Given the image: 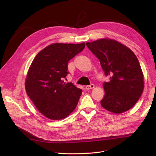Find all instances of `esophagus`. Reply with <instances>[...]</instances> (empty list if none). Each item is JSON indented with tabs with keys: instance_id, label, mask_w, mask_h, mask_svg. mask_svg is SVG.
Instances as JSON below:
<instances>
[{
	"instance_id": "1",
	"label": "esophagus",
	"mask_w": 156,
	"mask_h": 156,
	"mask_svg": "<svg viewBox=\"0 0 156 156\" xmlns=\"http://www.w3.org/2000/svg\"><path fill=\"white\" fill-rule=\"evenodd\" d=\"M94 87H95V85L94 84H91V85H87L85 87V88L87 90H90V89L94 88Z\"/></svg>"
}]
</instances>
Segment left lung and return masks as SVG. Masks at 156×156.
Masks as SVG:
<instances>
[{
    "label": "left lung",
    "mask_w": 156,
    "mask_h": 156,
    "mask_svg": "<svg viewBox=\"0 0 156 156\" xmlns=\"http://www.w3.org/2000/svg\"><path fill=\"white\" fill-rule=\"evenodd\" d=\"M87 47L98 59L108 82L103 86L105 95L102 107L120 114L132 108L144 90V75L136 56L117 41L101 39L87 42Z\"/></svg>",
    "instance_id": "obj_1"
}]
</instances>
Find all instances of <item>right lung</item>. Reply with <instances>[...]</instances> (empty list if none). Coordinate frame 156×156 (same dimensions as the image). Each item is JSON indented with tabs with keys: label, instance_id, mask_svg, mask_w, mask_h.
<instances>
[{
	"label": "right lung",
	"instance_id": "obj_1",
	"mask_svg": "<svg viewBox=\"0 0 156 156\" xmlns=\"http://www.w3.org/2000/svg\"><path fill=\"white\" fill-rule=\"evenodd\" d=\"M85 43L53 44L41 51L33 61L25 82L27 95L44 116L59 120L71 113L82 90L64 83L70 59L82 51Z\"/></svg>",
	"mask_w": 156,
	"mask_h": 156
}]
</instances>
